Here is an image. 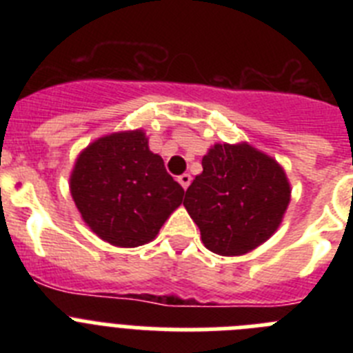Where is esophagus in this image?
Masks as SVG:
<instances>
[{
	"mask_svg": "<svg viewBox=\"0 0 353 353\" xmlns=\"http://www.w3.org/2000/svg\"><path fill=\"white\" fill-rule=\"evenodd\" d=\"M191 180H192V176L189 173H183V174H180V176H179V182H180V185L183 187V189H187V187L191 185Z\"/></svg>",
	"mask_w": 353,
	"mask_h": 353,
	"instance_id": "esophagus-1",
	"label": "esophagus"
}]
</instances>
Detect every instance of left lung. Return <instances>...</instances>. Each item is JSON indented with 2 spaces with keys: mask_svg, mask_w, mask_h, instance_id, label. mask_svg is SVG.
I'll list each match as a JSON object with an SVG mask.
<instances>
[{
  "mask_svg": "<svg viewBox=\"0 0 353 353\" xmlns=\"http://www.w3.org/2000/svg\"><path fill=\"white\" fill-rule=\"evenodd\" d=\"M185 191L187 212L205 248L239 256L263 244L277 230L290 203L283 168L249 145H215Z\"/></svg>",
  "mask_w": 353,
  "mask_h": 353,
  "instance_id": "1",
  "label": "left lung"
}]
</instances>
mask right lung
Instances as JSON below:
<instances>
[{"mask_svg":"<svg viewBox=\"0 0 353 353\" xmlns=\"http://www.w3.org/2000/svg\"><path fill=\"white\" fill-rule=\"evenodd\" d=\"M70 192L84 223L120 248L150 242L183 196L141 130L92 143L72 171Z\"/></svg>","mask_w":353,"mask_h":353,"instance_id":"right-lung-1","label":"right lung"}]
</instances>
